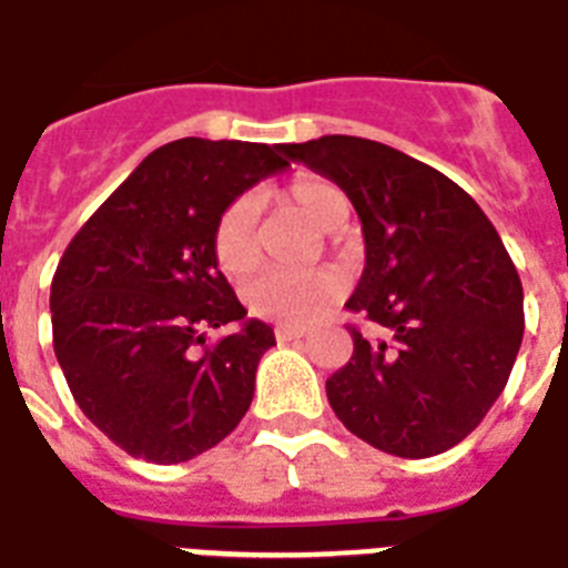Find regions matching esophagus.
<instances>
[{"mask_svg":"<svg viewBox=\"0 0 568 568\" xmlns=\"http://www.w3.org/2000/svg\"><path fill=\"white\" fill-rule=\"evenodd\" d=\"M276 338H280V341H300V338H306V332L294 329V326H276Z\"/></svg>","mask_w":568,"mask_h":568,"instance_id":"34e87169","label":"esophagus"}]
</instances>
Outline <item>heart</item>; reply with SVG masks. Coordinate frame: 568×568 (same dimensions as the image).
<instances>
[{"label":"heart","instance_id":"b5f03b06","mask_svg":"<svg viewBox=\"0 0 568 568\" xmlns=\"http://www.w3.org/2000/svg\"><path fill=\"white\" fill-rule=\"evenodd\" d=\"M285 197L321 230H338L347 221V195L329 180L297 178L285 189ZM212 256L215 265L233 280H242L260 265L262 253L253 233V204L247 197L233 201L215 221ZM341 294H344V280L335 271H312V274L268 271L244 288V300L256 315L288 326L317 321L326 308L338 303Z\"/></svg>","mask_w":568,"mask_h":568}]
</instances>
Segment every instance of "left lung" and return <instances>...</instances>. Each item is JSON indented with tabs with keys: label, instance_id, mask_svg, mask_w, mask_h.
I'll return each instance as SVG.
<instances>
[{
	"label": "left lung",
	"instance_id": "left-lung-1",
	"mask_svg": "<svg viewBox=\"0 0 568 568\" xmlns=\"http://www.w3.org/2000/svg\"><path fill=\"white\" fill-rule=\"evenodd\" d=\"M344 189L364 233L353 358L326 379L338 419L396 458L452 449L490 412L523 344V283L473 197L403 151L332 133L280 145Z\"/></svg>",
	"mask_w": 568,
	"mask_h": 568
}]
</instances>
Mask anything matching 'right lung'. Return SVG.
Returning <instances> with one entry per match:
<instances>
[{
    "mask_svg": "<svg viewBox=\"0 0 568 568\" xmlns=\"http://www.w3.org/2000/svg\"><path fill=\"white\" fill-rule=\"evenodd\" d=\"M288 169L280 145L186 136L151 151L69 242L52 280L54 356L78 408L128 455L183 464L251 408L274 329L212 256L221 212ZM243 329L205 347V329Z\"/></svg>",
    "mask_w": 568,
    "mask_h": 568,
    "instance_id": "right-lung-1",
    "label": "right lung"
}]
</instances>
